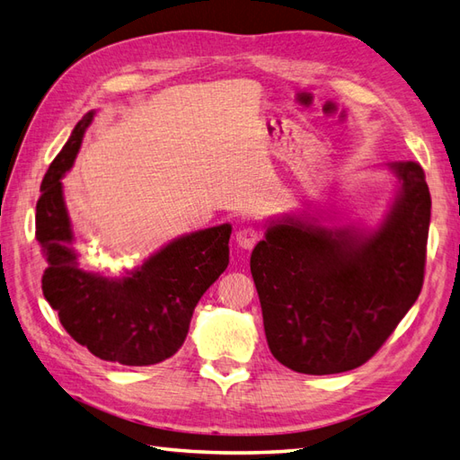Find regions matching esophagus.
Returning <instances> with one entry per match:
<instances>
[{"instance_id": "34e87169", "label": "esophagus", "mask_w": 460, "mask_h": 460, "mask_svg": "<svg viewBox=\"0 0 460 460\" xmlns=\"http://www.w3.org/2000/svg\"><path fill=\"white\" fill-rule=\"evenodd\" d=\"M237 245L243 249H253L257 245V241L261 239V231L255 227V225H243V227L235 233Z\"/></svg>"}]
</instances>
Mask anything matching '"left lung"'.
Returning a JSON list of instances; mask_svg holds the SVG:
<instances>
[{
  "instance_id": "obj_1",
  "label": "left lung",
  "mask_w": 460,
  "mask_h": 460,
  "mask_svg": "<svg viewBox=\"0 0 460 460\" xmlns=\"http://www.w3.org/2000/svg\"><path fill=\"white\" fill-rule=\"evenodd\" d=\"M399 195L375 233L285 217L251 255L269 349L305 375L367 363L419 299L430 193L415 161L393 164Z\"/></svg>"
}]
</instances>
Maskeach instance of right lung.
Listing matches in <instances>:
<instances>
[{
	"label": "right lung",
	"instance_id": "obj_1",
	"mask_svg": "<svg viewBox=\"0 0 460 460\" xmlns=\"http://www.w3.org/2000/svg\"><path fill=\"white\" fill-rule=\"evenodd\" d=\"M93 111L84 115L41 181L35 239L48 261L43 296L79 345L103 361L147 367L173 357L195 305L229 265L231 225L169 243L129 277L107 279L77 263L61 177L71 169Z\"/></svg>",
	"mask_w": 460,
	"mask_h": 460
}]
</instances>
